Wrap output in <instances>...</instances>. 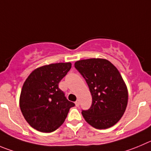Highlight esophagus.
Segmentation results:
<instances>
[{"instance_id":"1","label":"esophagus","mask_w":151,"mask_h":151,"mask_svg":"<svg viewBox=\"0 0 151 151\" xmlns=\"http://www.w3.org/2000/svg\"><path fill=\"white\" fill-rule=\"evenodd\" d=\"M74 104H75V105L77 106H79V105H80V101L77 100V101H75V103H74Z\"/></svg>"}]
</instances>
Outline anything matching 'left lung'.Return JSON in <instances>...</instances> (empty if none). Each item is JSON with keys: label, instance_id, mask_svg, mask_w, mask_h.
<instances>
[{"label": "left lung", "instance_id": "8db88e82", "mask_svg": "<svg viewBox=\"0 0 151 151\" xmlns=\"http://www.w3.org/2000/svg\"><path fill=\"white\" fill-rule=\"evenodd\" d=\"M76 69L86 81L92 97L84 119L96 129L114 126L123 116L128 101L127 86L117 68L107 60L91 58L77 61Z\"/></svg>", "mask_w": 151, "mask_h": 151}]
</instances>
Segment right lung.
I'll return each mask as SVG.
<instances>
[{
	"instance_id": "1",
	"label": "right lung",
	"mask_w": 151,
	"mask_h": 151,
	"mask_svg": "<svg viewBox=\"0 0 151 151\" xmlns=\"http://www.w3.org/2000/svg\"><path fill=\"white\" fill-rule=\"evenodd\" d=\"M71 68V63L41 66L32 71L24 83L19 98L21 111L36 130L50 133L58 129L74 106L59 88V83Z\"/></svg>"
}]
</instances>
